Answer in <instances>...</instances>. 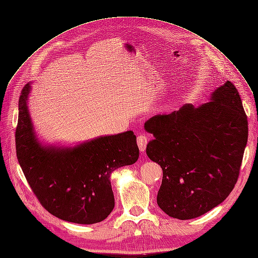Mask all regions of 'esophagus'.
Listing matches in <instances>:
<instances>
[{"label": "esophagus", "instance_id": "obj_1", "mask_svg": "<svg viewBox=\"0 0 258 258\" xmlns=\"http://www.w3.org/2000/svg\"><path fill=\"white\" fill-rule=\"evenodd\" d=\"M137 144L139 147V150L141 152H144L145 148H147V144H148V137L145 135H139L137 137Z\"/></svg>", "mask_w": 258, "mask_h": 258}]
</instances>
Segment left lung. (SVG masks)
I'll return each instance as SVG.
<instances>
[{"mask_svg": "<svg viewBox=\"0 0 258 258\" xmlns=\"http://www.w3.org/2000/svg\"><path fill=\"white\" fill-rule=\"evenodd\" d=\"M144 128L154 136L147 154L163 172L157 204L165 214L196 218L230 195L248 141L247 115L233 83L218 87L211 102L156 115Z\"/></svg>", "mask_w": 258, "mask_h": 258, "instance_id": "left-lung-1", "label": "left lung"}]
</instances>
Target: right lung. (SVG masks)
<instances>
[{
  "instance_id": "obj_1",
  "label": "right lung",
  "mask_w": 258,
  "mask_h": 258,
  "mask_svg": "<svg viewBox=\"0 0 258 258\" xmlns=\"http://www.w3.org/2000/svg\"><path fill=\"white\" fill-rule=\"evenodd\" d=\"M30 85L22 89L16 127L18 161L42 207L62 220L93 225L115 207L110 174L139 157L132 131L100 137L70 149L43 147L28 114Z\"/></svg>"
}]
</instances>
